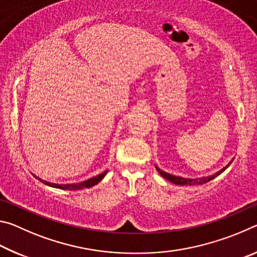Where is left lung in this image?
Returning a JSON list of instances; mask_svg holds the SVG:
<instances>
[{"instance_id": "1", "label": "left lung", "mask_w": 257, "mask_h": 257, "mask_svg": "<svg viewBox=\"0 0 257 257\" xmlns=\"http://www.w3.org/2000/svg\"><path fill=\"white\" fill-rule=\"evenodd\" d=\"M233 161V160H232ZM231 161V162H232ZM230 162V163H231ZM230 163L228 165H225V167L223 169H221L220 171H217L216 173H214V175L212 176H208V177H203V178H197V179H187V178H181V177H177V176H172L170 175V173H167L164 172L162 170H160V169L156 167V170L159 171V173L161 176H162L163 178H165V179L171 181L172 184H176V185H180V186H191V185H203V184H206V182H208L212 179H214L215 177H217L219 175H221L225 169H227Z\"/></svg>"}]
</instances>
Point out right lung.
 Returning a JSON list of instances; mask_svg holds the SVG:
<instances>
[{"instance_id":"obj_1","label":"right lung","mask_w":257,"mask_h":257,"mask_svg":"<svg viewBox=\"0 0 257 257\" xmlns=\"http://www.w3.org/2000/svg\"><path fill=\"white\" fill-rule=\"evenodd\" d=\"M107 171H104L101 175H98L96 177H93L90 178L88 180H85L82 182H78V184H67V185H58V184H52V182L49 181H45V180H42L41 178H37L38 180L42 181L43 184H45L47 186H51V187H54V188H59V189H64V190H79V189H84V188H89V187H93L96 184H98L99 181H101L104 177H105Z\"/></svg>"}]
</instances>
